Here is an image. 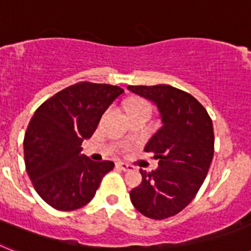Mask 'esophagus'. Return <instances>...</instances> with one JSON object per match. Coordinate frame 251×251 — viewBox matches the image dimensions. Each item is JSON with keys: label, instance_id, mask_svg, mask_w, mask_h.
<instances>
[{"label": "esophagus", "instance_id": "1", "mask_svg": "<svg viewBox=\"0 0 251 251\" xmlns=\"http://www.w3.org/2000/svg\"><path fill=\"white\" fill-rule=\"evenodd\" d=\"M117 166H119L121 170H124V172H131L132 170L131 165L125 164V162H117Z\"/></svg>", "mask_w": 251, "mask_h": 251}]
</instances>
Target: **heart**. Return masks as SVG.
Instances as JSON below:
<instances>
[{"instance_id":"obj_1","label":"heart","mask_w":251,"mask_h":251,"mask_svg":"<svg viewBox=\"0 0 251 251\" xmlns=\"http://www.w3.org/2000/svg\"><path fill=\"white\" fill-rule=\"evenodd\" d=\"M135 112H151L150 104L143 99H131L129 101V113H135Z\"/></svg>"}]
</instances>
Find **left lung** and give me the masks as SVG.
I'll return each instance as SVG.
<instances>
[{
  "label": "left lung",
  "mask_w": 251,
  "mask_h": 251,
  "mask_svg": "<svg viewBox=\"0 0 251 251\" xmlns=\"http://www.w3.org/2000/svg\"><path fill=\"white\" fill-rule=\"evenodd\" d=\"M127 90L152 101L162 124L144 147L158 160V168L140 170L143 179L130 200L144 217L166 219L195 199L206 178L214 154L213 122L197 99L170 85Z\"/></svg>",
  "instance_id": "1"
}]
</instances>
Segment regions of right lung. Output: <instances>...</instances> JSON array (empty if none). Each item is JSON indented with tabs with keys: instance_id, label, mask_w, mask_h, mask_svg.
<instances>
[{
	"instance_id": "add662e5",
	"label": "right lung",
	"mask_w": 251,
	"mask_h": 251,
	"mask_svg": "<svg viewBox=\"0 0 251 251\" xmlns=\"http://www.w3.org/2000/svg\"><path fill=\"white\" fill-rule=\"evenodd\" d=\"M124 93L105 83L78 82L59 91L34 112L24 135V160L34 189L56 210L85 206L95 196L112 161L81 154L101 115Z\"/></svg>"
}]
</instances>
